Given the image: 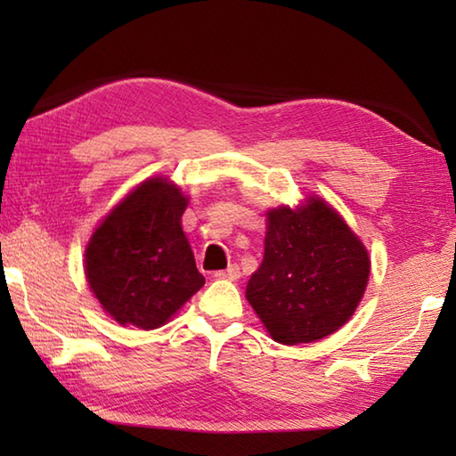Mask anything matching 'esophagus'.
Masks as SVG:
<instances>
[{"label":"esophagus","instance_id":"34e87169","mask_svg":"<svg viewBox=\"0 0 456 456\" xmlns=\"http://www.w3.org/2000/svg\"><path fill=\"white\" fill-rule=\"evenodd\" d=\"M240 276V268L237 265H231L227 270H217L216 273V278H221V280H237Z\"/></svg>","mask_w":456,"mask_h":456}]
</instances>
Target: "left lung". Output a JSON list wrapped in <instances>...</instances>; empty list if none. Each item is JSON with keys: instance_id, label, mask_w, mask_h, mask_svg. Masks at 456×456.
I'll use <instances>...</instances> for the list:
<instances>
[{"instance_id": "obj_1", "label": "left lung", "mask_w": 456, "mask_h": 456, "mask_svg": "<svg viewBox=\"0 0 456 456\" xmlns=\"http://www.w3.org/2000/svg\"><path fill=\"white\" fill-rule=\"evenodd\" d=\"M370 260L323 200L268 211L265 258L247 299L274 341L314 343L348 322L366 289Z\"/></svg>"}]
</instances>
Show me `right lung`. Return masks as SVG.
<instances>
[{
  "label": "right lung",
  "mask_w": 456,
  "mask_h": 456,
  "mask_svg": "<svg viewBox=\"0 0 456 456\" xmlns=\"http://www.w3.org/2000/svg\"><path fill=\"white\" fill-rule=\"evenodd\" d=\"M186 206L178 188L152 178L95 229L86 278L115 322L157 329L206 284L180 225Z\"/></svg>",
  "instance_id": "obj_1"
}]
</instances>
